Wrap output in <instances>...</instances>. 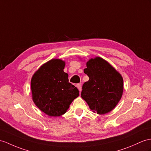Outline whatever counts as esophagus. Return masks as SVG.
<instances>
[{"instance_id":"obj_1","label":"esophagus","mask_w":151,"mask_h":151,"mask_svg":"<svg viewBox=\"0 0 151 151\" xmlns=\"http://www.w3.org/2000/svg\"><path fill=\"white\" fill-rule=\"evenodd\" d=\"M76 87L78 88V89L79 90V91L81 92V90H82L81 85L80 84H76Z\"/></svg>"}]
</instances>
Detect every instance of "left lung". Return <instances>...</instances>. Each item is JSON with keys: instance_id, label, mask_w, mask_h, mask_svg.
<instances>
[{"instance_id": "8db88e82", "label": "left lung", "mask_w": 151, "mask_h": 151, "mask_svg": "<svg viewBox=\"0 0 151 151\" xmlns=\"http://www.w3.org/2000/svg\"><path fill=\"white\" fill-rule=\"evenodd\" d=\"M84 72L89 80L83 84L81 97L90 109L99 115L112 111L123 94L124 81L120 73L100 57L88 60Z\"/></svg>"}]
</instances>
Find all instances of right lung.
<instances>
[{
	"mask_svg": "<svg viewBox=\"0 0 151 151\" xmlns=\"http://www.w3.org/2000/svg\"><path fill=\"white\" fill-rule=\"evenodd\" d=\"M65 62L52 59L40 67L33 74L31 88L35 105L50 116H60L79 96V90L68 82L63 71Z\"/></svg>",
	"mask_w": 151,
	"mask_h": 151,
	"instance_id": "add662e5",
	"label": "right lung"
}]
</instances>
